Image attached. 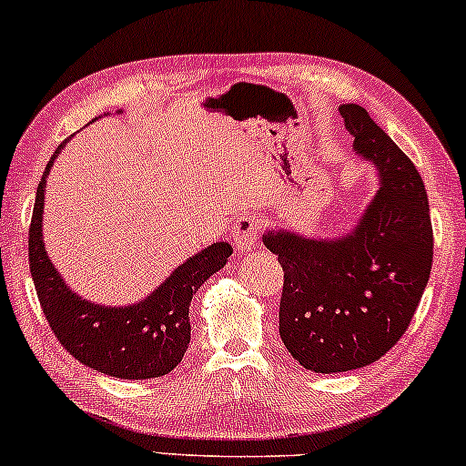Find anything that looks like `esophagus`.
Listing matches in <instances>:
<instances>
[{
	"mask_svg": "<svg viewBox=\"0 0 466 466\" xmlns=\"http://www.w3.org/2000/svg\"><path fill=\"white\" fill-rule=\"evenodd\" d=\"M260 232H262V221L258 219L256 215H240L232 228L234 245H237L240 251H249L258 245Z\"/></svg>",
	"mask_w": 466,
	"mask_h": 466,
	"instance_id": "34e87169",
	"label": "esophagus"
}]
</instances>
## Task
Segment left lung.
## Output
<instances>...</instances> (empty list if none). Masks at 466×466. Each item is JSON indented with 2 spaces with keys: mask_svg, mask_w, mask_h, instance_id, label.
<instances>
[{
  "mask_svg": "<svg viewBox=\"0 0 466 466\" xmlns=\"http://www.w3.org/2000/svg\"><path fill=\"white\" fill-rule=\"evenodd\" d=\"M352 148L379 189L349 232L333 238L270 228L262 240L284 268L279 335L318 374L379 361L409 329L432 268L426 187L396 141L355 103L339 105Z\"/></svg>",
  "mask_w": 466,
  "mask_h": 466,
  "instance_id": "8db88e82",
  "label": "left lung"
}]
</instances>
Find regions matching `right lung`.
Wrapping results in <instances>:
<instances>
[{"label":"right lung","mask_w":466,"mask_h":466,"mask_svg":"<svg viewBox=\"0 0 466 466\" xmlns=\"http://www.w3.org/2000/svg\"><path fill=\"white\" fill-rule=\"evenodd\" d=\"M66 141L46 163L29 226V270L38 301L51 331L76 361L116 379H158L172 372L189 349L193 294L226 267L232 245L213 243L193 253L135 303L103 305L79 297L49 260L43 234L46 178Z\"/></svg>","instance_id":"right-lung-1"}]
</instances>
